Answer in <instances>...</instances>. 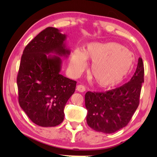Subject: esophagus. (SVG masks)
<instances>
[{
  "label": "esophagus",
  "mask_w": 157,
  "mask_h": 157,
  "mask_svg": "<svg viewBox=\"0 0 157 157\" xmlns=\"http://www.w3.org/2000/svg\"><path fill=\"white\" fill-rule=\"evenodd\" d=\"M76 89H77V91L79 92H84L85 91H86V88H85V86H83V85H81V84L78 85L76 87Z\"/></svg>",
  "instance_id": "34e87169"
}]
</instances>
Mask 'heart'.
Listing matches in <instances>:
<instances>
[{
    "label": "heart",
    "instance_id": "1",
    "mask_svg": "<svg viewBox=\"0 0 157 157\" xmlns=\"http://www.w3.org/2000/svg\"><path fill=\"white\" fill-rule=\"evenodd\" d=\"M87 59L92 62L91 75L102 87L115 86L131 71L135 62L134 53L116 42L91 43L84 51L76 50L71 60L73 72L79 75L86 69Z\"/></svg>",
    "mask_w": 157,
    "mask_h": 157
}]
</instances>
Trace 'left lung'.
<instances>
[{
  "instance_id": "left-lung-1",
  "label": "left lung",
  "mask_w": 157,
  "mask_h": 157,
  "mask_svg": "<svg viewBox=\"0 0 157 157\" xmlns=\"http://www.w3.org/2000/svg\"><path fill=\"white\" fill-rule=\"evenodd\" d=\"M143 82L144 66L139 57L136 70L127 83L105 92H86L88 125L105 134H112L125 127L139 107Z\"/></svg>"
}]
</instances>
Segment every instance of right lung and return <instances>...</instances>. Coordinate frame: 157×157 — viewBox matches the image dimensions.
<instances>
[{
    "instance_id": "add662e5",
    "label": "right lung",
    "mask_w": 157,
    "mask_h": 157,
    "mask_svg": "<svg viewBox=\"0 0 157 157\" xmlns=\"http://www.w3.org/2000/svg\"><path fill=\"white\" fill-rule=\"evenodd\" d=\"M66 38L58 29L47 28L25 46L21 56L17 79L18 103L39 126L62 123L65 105L75 92L77 82L59 73L62 62L59 57L70 54Z\"/></svg>"
}]
</instances>
